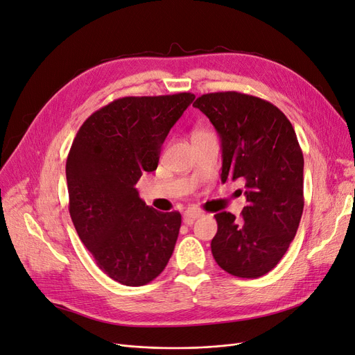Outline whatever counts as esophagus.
Instances as JSON below:
<instances>
[{"instance_id":"34e87169","label":"esophagus","mask_w":355,"mask_h":355,"mask_svg":"<svg viewBox=\"0 0 355 355\" xmlns=\"http://www.w3.org/2000/svg\"><path fill=\"white\" fill-rule=\"evenodd\" d=\"M201 211L200 210H194V209H189V210H187L185 213H184V222L187 223V225H191L192 222H194L197 218H200L201 216Z\"/></svg>"}]
</instances>
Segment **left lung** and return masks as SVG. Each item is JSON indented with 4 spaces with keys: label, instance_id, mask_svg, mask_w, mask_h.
I'll return each instance as SVG.
<instances>
[{
    "label": "left lung",
    "instance_id": "obj_1",
    "mask_svg": "<svg viewBox=\"0 0 355 355\" xmlns=\"http://www.w3.org/2000/svg\"><path fill=\"white\" fill-rule=\"evenodd\" d=\"M192 106L219 133L222 182L245 187L240 219L214 214V261L231 275L262 277L286 254L304 211V155L295 128L271 102L239 92L202 94Z\"/></svg>",
    "mask_w": 355,
    "mask_h": 355
}]
</instances>
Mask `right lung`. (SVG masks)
<instances>
[{"mask_svg": "<svg viewBox=\"0 0 355 355\" xmlns=\"http://www.w3.org/2000/svg\"><path fill=\"white\" fill-rule=\"evenodd\" d=\"M192 93L116 99L93 112L67 159L69 214L101 270L124 286H144L166 268L179 235V211L149 207L135 188L158 166L170 128Z\"/></svg>", "mask_w": 355, "mask_h": 355, "instance_id": "add662e5", "label": "right lung"}]
</instances>
